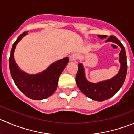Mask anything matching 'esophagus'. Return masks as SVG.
<instances>
[{
    "instance_id": "34e87169",
    "label": "esophagus",
    "mask_w": 134,
    "mask_h": 134,
    "mask_svg": "<svg viewBox=\"0 0 134 134\" xmlns=\"http://www.w3.org/2000/svg\"><path fill=\"white\" fill-rule=\"evenodd\" d=\"M79 55L77 54V53H75V54H72V55L70 56V59L71 61H76V59H79Z\"/></svg>"
}]
</instances>
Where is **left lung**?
Listing matches in <instances>:
<instances>
[{"label": "left lung", "mask_w": 134, "mask_h": 134, "mask_svg": "<svg viewBox=\"0 0 134 134\" xmlns=\"http://www.w3.org/2000/svg\"><path fill=\"white\" fill-rule=\"evenodd\" d=\"M100 38H105L106 35H97ZM117 44L121 48L119 56L121 67L119 73L110 80L93 84L88 82L84 76V68L82 63L78 64V71L76 75V82L80 90L87 97L92 99L102 102L114 96L120 90L125 80L127 73L126 54L125 48L120 41L115 36L111 35L106 41Z\"/></svg>", "instance_id": "left-lung-1"}]
</instances>
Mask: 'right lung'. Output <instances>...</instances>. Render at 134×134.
<instances>
[{
  "label": "right lung",
  "instance_id": "add662e5",
  "mask_svg": "<svg viewBox=\"0 0 134 134\" xmlns=\"http://www.w3.org/2000/svg\"><path fill=\"white\" fill-rule=\"evenodd\" d=\"M27 34V32H23L13 44L9 58L10 73L15 85L27 97L35 100L43 99L52 96L55 91L59 77L69 63V58H65L52 63L41 73L33 75L25 73L17 66L14 53L18 42Z\"/></svg>",
  "mask_w": 134,
  "mask_h": 134
}]
</instances>
